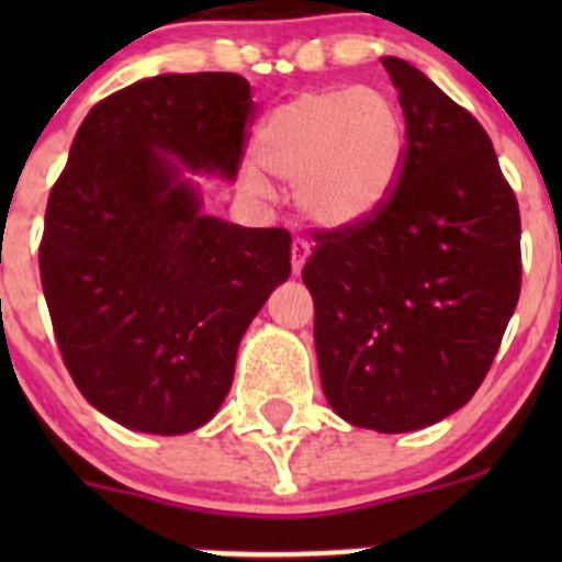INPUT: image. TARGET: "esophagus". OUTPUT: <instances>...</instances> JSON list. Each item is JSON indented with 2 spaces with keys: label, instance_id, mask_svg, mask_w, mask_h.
Masks as SVG:
<instances>
[{
  "label": "esophagus",
  "instance_id": "1",
  "mask_svg": "<svg viewBox=\"0 0 562 562\" xmlns=\"http://www.w3.org/2000/svg\"><path fill=\"white\" fill-rule=\"evenodd\" d=\"M310 255V245L302 239V236H296V239L291 241V266H293V274H299L304 266V260H307Z\"/></svg>",
  "mask_w": 562,
  "mask_h": 562
}]
</instances>
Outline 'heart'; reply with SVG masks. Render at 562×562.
<instances>
[{"instance_id":"1","label":"heart","mask_w":562,"mask_h":562,"mask_svg":"<svg viewBox=\"0 0 562 562\" xmlns=\"http://www.w3.org/2000/svg\"><path fill=\"white\" fill-rule=\"evenodd\" d=\"M260 166L296 187L299 212L323 228L372 217L394 192L407 149L405 116L383 89H313L274 108L255 138ZM247 184L271 192L249 166Z\"/></svg>"}]
</instances>
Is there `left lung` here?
Masks as SVG:
<instances>
[{
  "label": "left lung",
  "mask_w": 562,
  "mask_h": 562,
  "mask_svg": "<svg viewBox=\"0 0 562 562\" xmlns=\"http://www.w3.org/2000/svg\"><path fill=\"white\" fill-rule=\"evenodd\" d=\"M407 149L389 201L315 228L302 269L328 405L378 432L459 411L484 383L522 288V223L479 119L422 70L383 56Z\"/></svg>",
  "instance_id": "obj_1"
}]
</instances>
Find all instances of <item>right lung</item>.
<instances>
[{
    "label": "right lung",
    "mask_w": 562,
    "mask_h": 562,
    "mask_svg": "<svg viewBox=\"0 0 562 562\" xmlns=\"http://www.w3.org/2000/svg\"><path fill=\"white\" fill-rule=\"evenodd\" d=\"M252 119L236 72L144 78L89 111L50 187L40 282L56 345L78 391L122 427L206 424L241 334L291 274L285 228L209 217L170 160L236 179Z\"/></svg>",
    "instance_id": "add662e5"
}]
</instances>
